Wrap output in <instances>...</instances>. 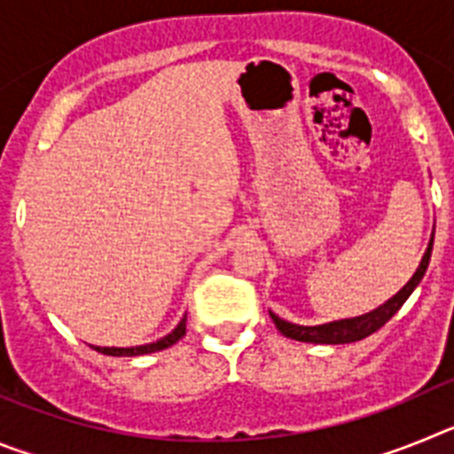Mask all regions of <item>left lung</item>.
<instances>
[{
  "label": "left lung",
  "instance_id": "obj_1",
  "mask_svg": "<svg viewBox=\"0 0 454 454\" xmlns=\"http://www.w3.org/2000/svg\"><path fill=\"white\" fill-rule=\"evenodd\" d=\"M432 246H434V231L430 236V243H427V250H425L423 259H420L419 268L411 275L407 284L400 288L393 298H388L387 302L380 304L377 309L368 311V314L355 316V318H340V320H332V323L325 325H314V327H309V325H295L288 323V320L279 318L277 314L270 311L272 323L277 325V330L282 332L286 339L293 340H302V343H325V346H339V343H355V340H362L366 336H371L372 332H377L382 327L384 323L393 318V316L398 314V309L407 302V298L414 293V288L419 286L420 279H423L425 270L430 266V256H432Z\"/></svg>",
  "mask_w": 454,
  "mask_h": 454
}]
</instances>
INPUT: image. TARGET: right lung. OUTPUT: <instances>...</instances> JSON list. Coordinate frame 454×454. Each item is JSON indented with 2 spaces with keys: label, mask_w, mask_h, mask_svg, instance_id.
<instances>
[{
  "label": "right lung",
  "mask_w": 454,
  "mask_h": 454,
  "mask_svg": "<svg viewBox=\"0 0 454 454\" xmlns=\"http://www.w3.org/2000/svg\"><path fill=\"white\" fill-rule=\"evenodd\" d=\"M186 334V316L179 320V325L170 334H166L163 339L154 340V343H145V346H134V348H99L95 346V350L102 352V355H111V356H138V355H150V352H159L166 350V348L175 346L182 336Z\"/></svg>",
  "instance_id": "add662e5"
}]
</instances>
